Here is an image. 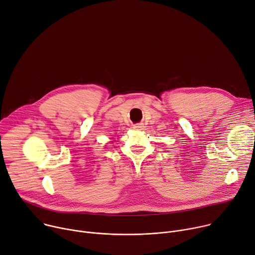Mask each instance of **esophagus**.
I'll return each instance as SVG.
<instances>
[{
	"label": "esophagus",
	"instance_id": "34e87169",
	"mask_svg": "<svg viewBox=\"0 0 255 255\" xmlns=\"http://www.w3.org/2000/svg\"><path fill=\"white\" fill-rule=\"evenodd\" d=\"M133 128H134L135 129H142V128H143V126H142V125H135Z\"/></svg>",
	"mask_w": 255,
	"mask_h": 255
}]
</instances>
